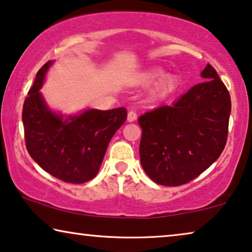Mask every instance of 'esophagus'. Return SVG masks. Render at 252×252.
<instances>
[{
  "mask_svg": "<svg viewBox=\"0 0 252 252\" xmlns=\"http://www.w3.org/2000/svg\"><path fill=\"white\" fill-rule=\"evenodd\" d=\"M137 119V115H136V112L135 111H133V110H130V111L128 112V115H127V120H128V122H135V120Z\"/></svg>",
  "mask_w": 252,
  "mask_h": 252,
  "instance_id": "34e87169",
  "label": "esophagus"
}]
</instances>
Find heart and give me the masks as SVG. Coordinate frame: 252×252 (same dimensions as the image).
I'll list each match as a JSON object with an SVG mask.
<instances>
[{"label": "heart", "instance_id": "1", "mask_svg": "<svg viewBox=\"0 0 252 252\" xmlns=\"http://www.w3.org/2000/svg\"><path fill=\"white\" fill-rule=\"evenodd\" d=\"M160 77H161V72L153 71V72H149V73L143 75V81L146 82V84H153V82L157 81ZM174 85H175V81L172 77L165 78L163 82H161V86H163V88L165 89V91H171V89H173Z\"/></svg>", "mask_w": 252, "mask_h": 252}]
</instances>
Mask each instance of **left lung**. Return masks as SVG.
I'll use <instances>...</instances> for the list:
<instances>
[{"instance_id": "left-lung-1", "label": "left lung", "mask_w": 252, "mask_h": 252, "mask_svg": "<svg viewBox=\"0 0 252 252\" xmlns=\"http://www.w3.org/2000/svg\"><path fill=\"white\" fill-rule=\"evenodd\" d=\"M208 81L194 86L173 105L141 116L140 159L151 180L177 187L194 180L221 155L228 135L232 103L228 89L212 65Z\"/></svg>"}]
</instances>
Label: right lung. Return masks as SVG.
<instances>
[{"label": "right lung", "mask_w": 252, "mask_h": 252, "mask_svg": "<svg viewBox=\"0 0 252 252\" xmlns=\"http://www.w3.org/2000/svg\"><path fill=\"white\" fill-rule=\"evenodd\" d=\"M50 65L47 62L40 68L24 102L26 148L53 177L68 184H84L98 173L109 142L125 123L127 111L125 108L93 109L68 119L53 113L39 92Z\"/></svg>", "instance_id": "add662e5"}]
</instances>
